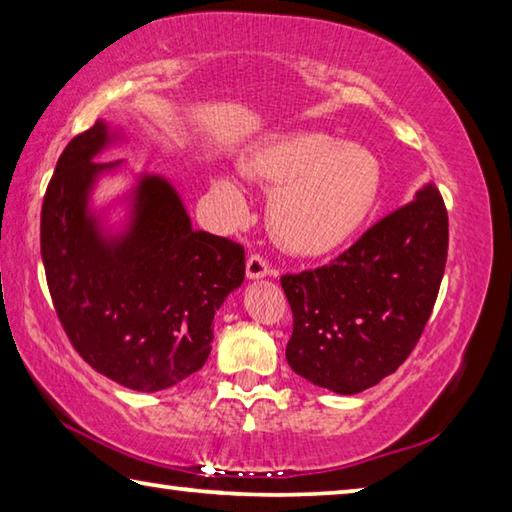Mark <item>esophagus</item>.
<instances>
[{"label": "esophagus", "instance_id": "obj_1", "mask_svg": "<svg viewBox=\"0 0 512 512\" xmlns=\"http://www.w3.org/2000/svg\"><path fill=\"white\" fill-rule=\"evenodd\" d=\"M268 273H271V264L266 262L264 255L253 253L246 259V275L250 280H259V277H266Z\"/></svg>", "mask_w": 512, "mask_h": 512}]
</instances>
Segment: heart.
<instances>
[{"label":"heart","mask_w":512,"mask_h":512,"mask_svg":"<svg viewBox=\"0 0 512 512\" xmlns=\"http://www.w3.org/2000/svg\"><path fill=\"white\" fill-rule=\"evenodd\" d=\"M244 167L275 190L271 228L300 255L340 246L367 217L380 188V165L367 147L315 132L268 138L248 152ZM215 190L232 217L246 215V194L235 179H217Z\"/></svg>","instance_id":"b5f03b06"}]
</instances>
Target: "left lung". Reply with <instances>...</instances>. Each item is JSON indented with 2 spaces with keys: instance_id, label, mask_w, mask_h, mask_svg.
<instances>
[{
  "instance_id": "obj_1",
  "label": "left lung",
  "mask_w": 512,
  "mask_h": 512,
  "mask_svg": "<svg viewBox=\"0 0 512 512\" xmlns=\"http://www.w3.org/2000/svg\"><path fill=\"white\" fill-rule=\"evenodd\" d=\"M445 259L448 210L425 185L331 264L282 275L293 311L288 365L336 394H358L394 374L430 320Z\"/></svg>"
}]
</instances>
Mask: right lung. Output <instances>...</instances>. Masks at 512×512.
I'll list each match as a JSON object with an SVG mask.
<instances>
[{"instance_id": "add662e5", "label": "right lung", "mask_w": 512, "mask_h": 512, "mask_svg": "<svg viewBox=\"0 0 512 512\" xmlns=\"http://www.w3.org/2000/svg\"><path fill=\"white\" fill-rule=\"evenodd\" d=\"M109 141L96 120L60 154L44 194L40 248L46 284L73 349L98 374L136 392H159L203 367L212 318L244 282L237 241L194 230L179 194L161 176L136 188L127 235L107 241L87 215L91 159Z\"/></svg>"}]
</instances>
